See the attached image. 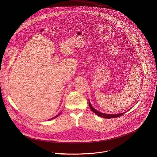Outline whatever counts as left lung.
Instances as JSON below:
<instances>
[{
  "instance_id": "obj_1",
  "label": "left lung",
  "mask_w": 157,
  "mask_h": 157,
  "mask_svg": "<svg viewBox=\"0 0 157 157\" xmlns=\"http://www.w3.org/2000/svg\"><path fill=\"white\" fill-rule=\"evenodd\" d=\"M89 105H90V109L92 111V112H94L96 115H98L100 117H103V118H117V117H121V115H123L125 112L123 113H118V114H107V113H104L102 112H99L97 110H96L95 109H94L92 105H90V100H89Z\"/></svg>"
}]
</instances>
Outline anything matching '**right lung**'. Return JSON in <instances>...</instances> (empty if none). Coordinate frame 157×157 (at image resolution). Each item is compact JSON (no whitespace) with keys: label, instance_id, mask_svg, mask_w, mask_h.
I'll list each match as a JSON object with an SVG mask.
<instances>
[{"label":"right lung","instance_id":"right-lung-1","mask_svg":"<svg viewBox=\"0 0 157 157\" xmlns=\"http://www.w3.org/2000/svg\"><path fill=\"white\" fill-rule=\"evenodd\" d=\"M60 113H59V114H58V115H56V116H55V117H54V118H51V119H50V120H52V119H54V118H56V117H58V116H59V115H60Z\"/></svg>","mask_w":157,"mask_h":157}]
</instances>
